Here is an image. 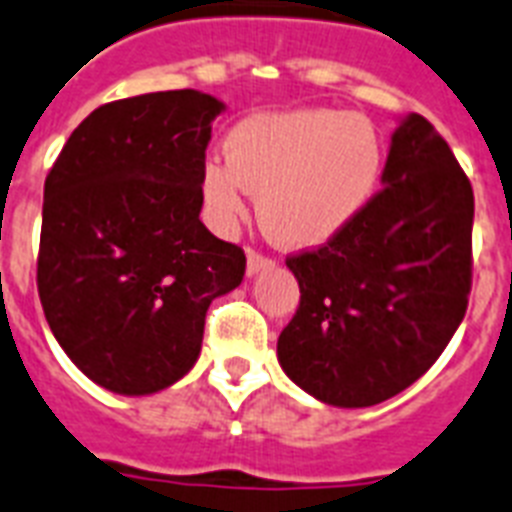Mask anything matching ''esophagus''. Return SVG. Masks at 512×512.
I'll list each match as a JSON object with an SVG mask.
<instances>
[{
	"instance_id": "esophagus-1",
	"label": "esophagus",
	"mask_w": 512,
	"mask_h": 512,
	"mask_svg": "<svg viewBox=\"0 0 512 512\" xmlns=\"http://www.w3.org/2000/svg\"><path fill=\"white\" fill-rule=\"evenodd\" d=\"M275 264L272 259H267V256H261V253L256 251H248V261H245V272H248V277L259 275L261 269H269Z\"/></svg>"
}]
</instances>
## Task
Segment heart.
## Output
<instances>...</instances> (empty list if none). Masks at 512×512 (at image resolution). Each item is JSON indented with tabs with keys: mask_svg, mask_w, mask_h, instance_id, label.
<instances>
[{
	"mask_svg": "<svg viewBox=\"0 0 512 512\" xmlns=\"http://www.w3.org/2000/svg\"><path fill=\"white\" fill-rule=\"evenodd\" d=\"M229 152L202 165V200L219 227L245 216L285 248H318L358 219L382 176V138L366 117L336 109L259 112L237 122Z\"/></svg>",
	"mask_w": 512,
	"mask_h": 512,
	"instance_id": "heart-1",
	"label": "heart"
}]
</instances>
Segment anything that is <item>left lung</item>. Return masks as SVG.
Returning <instances> with one entry per match:
<instances>
[{"label":"left lung","mask_w":512,"mask_h":512,"mask_svg":"<svg viewBox=\"0 0 512 512\" xmlns=\"http://www.w3.org/2000/svg\"><path fill=\"white\" fill-rule=\"evenodd\" d=\"M382 186L342 235L285 261L301 301L277 360L328 406H376L406 390L467 310L473 186L422 114L398 122Z\"/></svg>","instance_id":"1"}]
</instances>
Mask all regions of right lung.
<instances>
[{
    "label": "right lung",
    "instance_id": "1",
    "mask_svg": "<svg viewBox=\"0 0 512 512\" xmlns=\"http://www.w3.org/2000/svg\"><path fill=\"white\" fill-rule=\"evenodd\" d=\"M224 109L200 90L98 106L47 173L39 299L63 352L104 390L152 395L189 374L211 301L243 283L245 253L200 221Z\"/></svg>",
    "mask_w": 512,
    "mask_h": 512
}]
</instances>
